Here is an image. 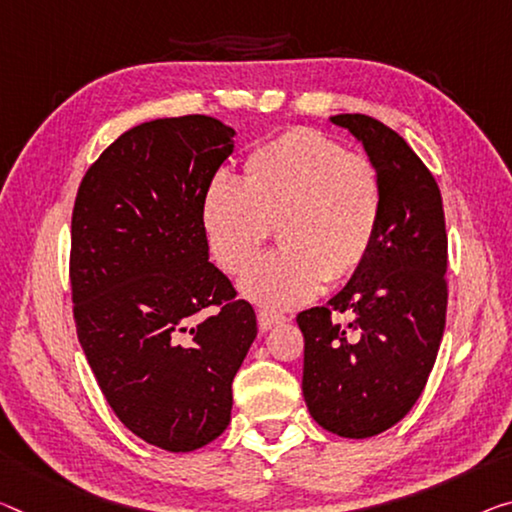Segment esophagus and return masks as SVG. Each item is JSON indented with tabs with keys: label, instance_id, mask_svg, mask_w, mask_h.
<instances>
[{
	"label": "esophagus",
	"instance_id": "1",
	"mask_svg": "<svg viewBox=\"0 0 512 512\" xmlns=\"http://www.w3.org/2000/svg\"><path fill=\"white\" fill-rule=\"evenodd\" d=\"M286 320H288V318L283 316V313H277V311H267V309L258 311V327H261L263 332H267V329L281 325V322H286Z\"/></svg>",
	"mask_w": 512,
	"mask_h": 512
}]
</instances>
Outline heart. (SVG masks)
Returning <instances> with one entry per match:
<instances>
[{
	"label": "heart",
	"mask_w": 512,
	"mask_h": 512,
	"mask_svg": "<svg viewBox=\"0 0 512 512\" xmlns=\"http://www.w3.org/2000/svg\"><path fill=\"white\" fill-rule=\"evenodd\" d=\"M382 210L373 160L313 128H290L251 148L240 178H210L201 226L212 258L229 274L245 272L277 226L283 247L251 267L242 290L267 309H290L325 281L355 277L371 256Z\"/></svg>",
	"instance_id": "1"
}]
</instances>
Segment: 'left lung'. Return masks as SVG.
<instances>
[{
	"label": "left lung",
	"instance_id": "1",
	"mask_svg": "<svg viewBox=\"0 0 512 512\" xmlns=\"http://www.w3.org/2000/svg\"><path fill=\"white\" fill-rule=\"evenodd\" d=\"M332 121L380 171L384 210L364 267L329 304L297 316L302 391L318 426L364 439L396 426L426 389L446 325L448 238L437 180L407 141L366 114Z\"/></svg>",
	"mask_w": 512,
	"mask_h": 512
}]
</instances>
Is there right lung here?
<instances>
[{
    "mask_svg": "<svg viewBox=\"0 0 512 512\" xmlns=\"http://www.w3.org/2000/svg\"><path fill=\"white\" fill-rule=\"evenodd\" d=\"M233 135L201 114L141 123L102 151L75 196L77 338L123 426L171 453L229 426L233 377L258 329L254 306L208 261L201 226Z\"/></svg>",
    "mask_w": 512,
    "mask_h": 512,
    "instance_id": "1",
    "label": "right lung"
}]
</instances>
